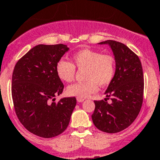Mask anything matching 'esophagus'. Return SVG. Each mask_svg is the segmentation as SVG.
Listing matches in <instances>:
<instances>
[{"instance_id":"1","label":"esophagus","mask_w":160,"mask_h":160,"mask_svg":"<svg viewBox=\"0 0 160 160\" xmlns=\"http://www.w3.org/2000/svg\"><path fill=\"white\" fill-rule=\"evenodd\" d=\"M85 100V98H77V101L78 102H83Z\"/></svg>"}]
</instances>
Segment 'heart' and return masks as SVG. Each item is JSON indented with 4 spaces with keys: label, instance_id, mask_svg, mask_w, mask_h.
<instances>
[{
    "label": "heart",
    "instance_id": "heart-1",
    "mask_svg": "<svg viewBox=\"0 0 160 160\" xmlns=\"http://www.w3.org/2000/svg\"><path fill=\"white\" fill-rule=\"evenodd\" d=\"M73 63L61 59L56 64V73L63 82H71L76 73V67L86 70L83 82L74 83L67 87L69 95L77 98H87L97 92L100 87L108 86L116 73V59L110 53L83 48L72 55Z\"/></svg>",
    "mask_w": 160,
    "mask_h": 160
}]
</instances>
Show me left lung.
I'll return each mask as SVG.
<instances>
[{
	"label": "left lung",
	"instance_id": "8db88e82",
	"mask_svg": "<svg viewBox=\"0 0 160 160\" xmlns=\"http://www.w3.org/2000/svg\"><path fill=\"white\" fill-rule=\"evenodd\" d=\"M116 59V73L105 94L107 98L94 101L91 115L94 126L107 133H117L128 128L135 120L143 101V73L138 57L123 43L107 40ZM111 97L112 103L107 99Z\"/></svg>",
	"mask_w": 160,
	"mask_h": 160
}]
</instances>
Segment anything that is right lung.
<instances>
[{"instance_id": "right-lung-1", "label": "right lung", "mask_w": 160, "mask_h": 160, "mask_svg": "<svg viewBox=\"0 0 160 160\" xmlns=\"http://www.w3.org/2000/svg\"><path fill=\"white\" fill-rule=\"evenodd\" d=\"M69 48L63 44L38 45L20 58L12 77V98L17 116L29 132L42 138L62 134L69 125L76 98L58 102L64 85L56 73V64Z\"/></svg>"}]
</instances>
